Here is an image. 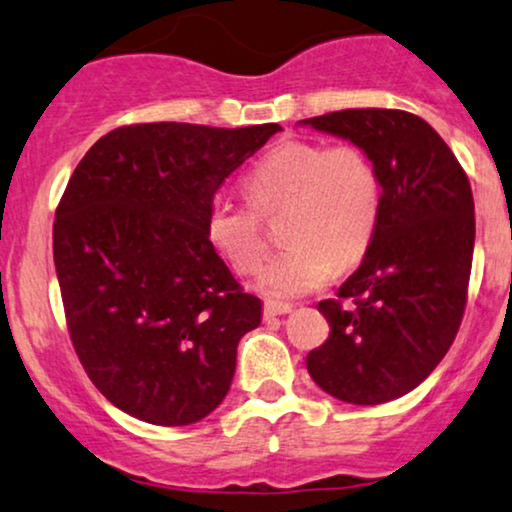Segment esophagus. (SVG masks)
Instances as JSON below:
<instances>
[{"label":"esophagus","instance_id":"obj_1","mask_svg":"<svg viewBox=\"0 0 512 512\" xmlns=\"http://www.w3.org/2000/svg\"><path fill=\"white\" fill-rule=\"evenodd\" d=\"M292 311V304H283V302H267L264 304V320H271L276 316H285V313Z\"/></svg>","mask_w":512,"mask_h":512}]
</instances>
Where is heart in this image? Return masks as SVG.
Returning <instances> with one entry per match:
<instances>
[{
  "mask_svg": "<svg viewBox=\"0 0 512 512\" xmlns=\"http://www.w3.org/2000/svg\"><path fill=\"white\" fill-rule=\"evenodd\" d=\"M245 187L262 215L288 206L283 238L290 245L260 274V288L269 297L290 299L318 290L337 267L358 262L377 231L379 170L365 149L351 142L332 147L311 140L278 142L250 168ZM254 209L217 196L208 210V241L241 274H252L267 252L262 217Z\"/></svg>",
  "mask_w": 512,
  "mask_h": 512,
  "instance_id": "heart-1",
  "label": "heart"
}]
</instances>
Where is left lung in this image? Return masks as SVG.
Wrapping results in <instances>:
<instances>
[{
  "mask_svg": "<svg viewBox=\"0 0 512 512\" xmlns=\"http://www.w3.org/2000/svg\"><path fill=\"white\" fill-rule=\"evenodd\" d=\"M302 124L365 149L381 180L377 231L337 299L318 304L330 337L306 370L344 403H388L417 388L459 332L475 245L468 175L403 109H342Z\"/></svg>",
  "mask_w": 512,
  "mask_h": 512,
  "instance_id": "8db88e82",
  "label": "left lung"
}]
</instances>
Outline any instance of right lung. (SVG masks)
<instances>
[{
  "instance_id": "add662e5",
  "label": "right lung",
  "mask_w": 512,
  "mask_h": 512,
  "mask_svg": "<svg viewBox=\"0 0 512 512\" xmlns=\"http://www.w3.org/2000/svg\"><path fill=\"white\" fill-rule=\"evenodd\" d=\"M278 124H133L88 149L53 222V262L74 351L121 412L156 426L208 417L236 346L262 320L213 243L215 192Z\"/></svg>"
}]
</instances>
